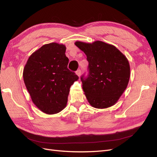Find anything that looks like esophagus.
<instances>
[{
  "mask_svg": "<svg viewBox=\"0 0 157 157\" xmlns=\"http://www.w3.org/2000/svg\"><path fill=\"white\" fill-rule=\"evenodd\" d=\"M76 74H77V75L78 76V77H80V75H81V71H80V69L77 70V71H76Z\"/></svg>",
  "mask_w": 157,
  "mask_h": 157,
  "instance_id": "obj_1",
  "label": "esophagus"
}]
</instances>
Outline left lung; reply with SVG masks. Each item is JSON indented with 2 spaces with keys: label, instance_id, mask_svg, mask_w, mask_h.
Returning a JSON list of instances; mask_svg holds the SVG:
<instances>
[{
  "label": "left lung",
  "instance_id": "obj_1",
  "mask_svg": "<svg viewBox=\"0 0 157 157\" xmlns=\"http://www.w3.org/2000/svg\"><path fill=\"white\" fill-rule=\"evenodd\" d=\"M75 44L86 55L89 63L88 77H81L88 103L97 109L114 105L129 82L130 67L127 58L115 46L102 41H76Z\"/></svg>",
  "mask_w": 157,
  "mask_h": 157
}]
</instances>
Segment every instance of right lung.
I'll use <instances>...</instances> for the list:
<instances>
[{
    "label": "right lung",
    "mask_w": 157,
    "mask_h": 157,
    "mask_svg": "<svg viewBox=\"0 0 157 157\" xmlns=\"http://www.w3.org/2000/svg\"><path fill=\"white\" fill-rule=\"evenodd\" d=\"M65 51L63 44H44L29 56L23 69V80L32 101L48 115L66 107L70 87L78 79L67 69Z\"/></svg>",
    "instance_id": "add662e5"
}]
</instances>
